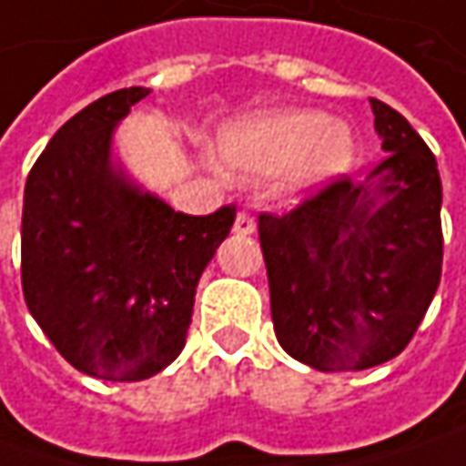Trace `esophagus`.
Returning a JSON list of instances; mask_svg holds the SVG:
<instances>
[{
    "label": "esophagus",
    "instance_id": "1",
    "mask_svg": "<svg viewBox=\"0 0 466 466\" xmlns=\"http://www.w3.org/2000/svg\"><path fill=\"white\" fill-rule=\"evenodd\" d=\"M254 230H257L254 218H251L248 212H238L236 220H233V233H236V236H251Z\"/></svg>",
    "mask_w": 466,
    "mask_h": 466
}]
</instances>
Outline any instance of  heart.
Instances as JSON below:
<instances>
[{
  "instance_id": "heart-1",
  "label": "heart",
  "mask_w": 466,
  "mask_h": 466,
  "mask_svg": "<svg viewBox=\"0 0 466 466\" xmlns=\"http://www.w3.org/2000/svg\"><path fill=\"white\" fill-rule=\"evenodd\" d=\"M218 153L241 178H269L288 170V191L309 197L348 173L355 135L348 121L313 108H272L225 124Z\"/></svg>"
}]
</instances>
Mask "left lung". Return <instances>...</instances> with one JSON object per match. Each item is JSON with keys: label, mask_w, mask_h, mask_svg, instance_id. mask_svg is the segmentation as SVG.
<instances>
[{"label": "left lung", "mask_w": 466, "mask_h": 466, "mask_svg": "<svg viewBox=\"0 0 466 466\" xmlns=\"http://www.w3.org/2000/svg\"><path fill=\"white\" fill-rule=\"evenodd\" d=\"M370 108L386 157L363 181L259 218L278 342L324 373L397 358L441 282L436 157L400 111L376 98Z\"/></svg>", "instance_id": "obj_1"}]
</instances>
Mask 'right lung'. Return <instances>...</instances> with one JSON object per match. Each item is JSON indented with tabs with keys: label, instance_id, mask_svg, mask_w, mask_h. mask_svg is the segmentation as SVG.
Returning a JSON list of instances; mask_svg holds the SVG:
<instances>
[{
	"label": "right lung",
	"instance_id": "1",
	"mask_svg": "<svg viewBox=\"0 0 466 466\" xmlns=\"http://www.w3.org/2000/svg\"><path fill=\"white\" fill-rule=\"evenodd\" d=\"M147 87H124L69 118L30 170L23 293L64 360L103 381H142L187 345L194 293L236 209L176 212L114 153Z\"/></svg>",
	"mask_w": 466,
	"mask_h": 466
}]
</instances>
